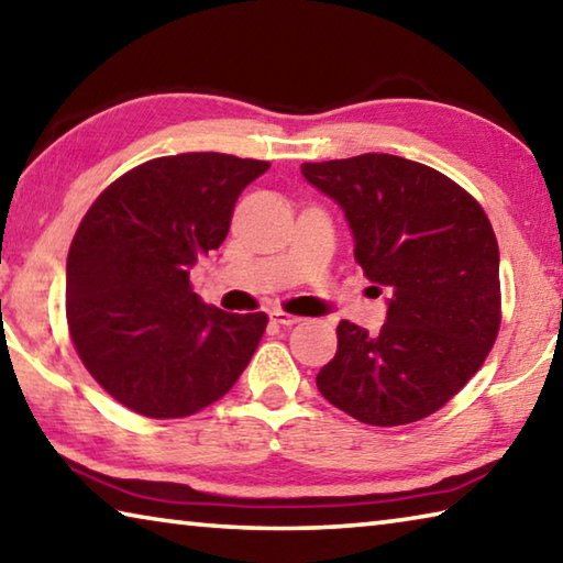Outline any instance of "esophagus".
Returning a JSON list of instances; mask_svg holds the SVG:
<instances>
[{"instance_id":"1","label":"esophagus","mask_w":563,"mask_h":563,"mask_svg":"<svg viewBox=\"0 0 563 563\" xmlns=\"http://www.w3.org/2000/svg\"><path fill=\"white\" fill-rule=\"evenodd\" d=\"M271 320L278 322V325H283V328L298 325V322H300L298 316H290V312H283V310H273V312H271Z\"/></svg>"}]
</instances>
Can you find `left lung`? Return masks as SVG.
Returning <instances> with one entry per match:
<instances>
[{
    "mask_svg": "<svg viewBox=\"0 0 563 563\" xmlns=\"http://www.w3.org/2000/svg\"><path fill=\"white\" fill-rule=\"evenodd\" d=\"M345 213L355 261L387 290L379 332L338 325L320 395L375 427L432 415L470 383L499 332V245L482 206L417 161L389 154L302 164Z\"/></svg>",
    "mask_w": 563,
    "mask_h": 563,
    "instance_id": "left-lung-1",
    "label": "left lung"
}]
</instances>
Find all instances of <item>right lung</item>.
<instances>
[{
	"mask_svg": "<svg viewBox=\"0 0 563 563\" xmlns=\"http://www.w3.org/2000/svg\"><path fill=\"white\" fill-rule=\"evenodd\" d=\"M268 168L213 151L154 158L84 216L66 258V320L91 377L123 407L188 417L247 367L268 316L206 305L190 268L225 241L238 196Z\"/></svg>",
	"mask_w": 563,
	"mask_h": 563,
	"instance_id": "right-lung-1",
	"label": "right lung"
}]
</instances>
